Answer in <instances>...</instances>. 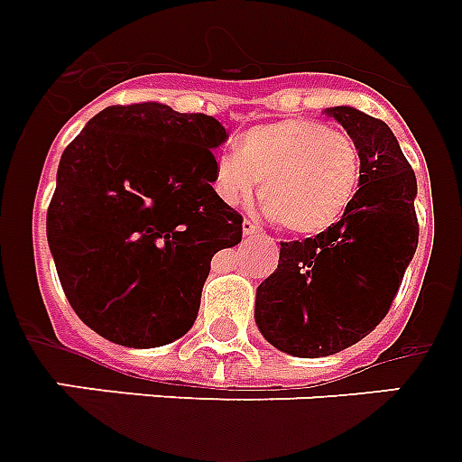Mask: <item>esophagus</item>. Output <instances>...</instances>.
<instances>
[{
  "label": "esophagus",
  "mask_w": 462,
  "mask_h": 462,
  "mask_svg": "<svg viewBox=\"0 0 462 462\" xmlns=\"http://www.w3.org/2000/svg\"><path fill=\"white\" fill-rule=\"evenodd\" d=\"M262 228L257 226V224H254L253 219H245L243 221V236H257L260 234Z\"/></svg>",
  "instance_id": "34e87169"
}]
</instances>
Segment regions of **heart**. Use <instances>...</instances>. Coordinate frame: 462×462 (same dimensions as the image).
Segmentation results:
<instances>
[{
    "label": "heart",
    "mask_w": 462,
    "mask_h": 462,
    "mask_svg": "<svg viewBox=\"0 0 462 462\" xmlns=\"http://www.w3.org/2000/svg\"><path fill=\"white\" fill-rule=\"evenodd\" d=\"M262 180L264 212L293 234H319L341 219L360 183V150L348 133L322 121L289 119L254 126L238 152L214 162L212 188L224 205H243Z\"/></svg>",
    "instance_id": "heart-1"
}]
</instances>
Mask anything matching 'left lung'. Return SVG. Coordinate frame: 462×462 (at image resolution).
<instances>
[{
	"instance_id": "left-lung-1",
	"label": "left lung",
	"mask_w": 462,
	"mask_h": 462,
	"mask_svg": "<svg viewBox=\"0 0 462 462\" xmlns=\"http://www.w3.org/2000/svg\"><path fill=\"white\" fill-rule=\"evenodd\" d=\"M327 114L357 143V193L331 228L282 243L279 267L254 295L257 329L295 357L334 356L370 334L418 250V180L396 135L353 106Z\"/></svg>"
}]
</instances>
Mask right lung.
<instances>
[{"instance_id": "1", "label": "right lung", "mask_w": 462, "mask_h": 462, "mask_svg": "<svg viewBox=\"0 0 462 462\" xmlns=\"http://www.w3.org/2000/svg\"><path fill=\"white\" fill-rule=\"evenodd\" d=\"M226 138L208 114L114 105L61 154L47 243L71 308L106 341L157 348L193 327L209 262L243 238L212 188Z\"/></svg>"}]
</instances>
